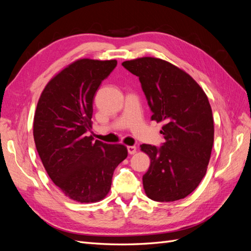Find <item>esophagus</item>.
Wrapping results in <instances>:
<instances>
[{
	"label": "esophagus",
	"mask_w": 251,
	"mask_h": 251,
	"mask_svg": "<svg viewBox=\"0 0 251 251\" xmlns=\"http://www.w3.org/2000/svg\"><path fill=\"white\" fill-rule=\"evenodd\" d=\"M126 149H127V153L130 154V155H133V154H135L136 153V147H134V146H128V147H126Z\"/></svg>",
	"instance_id": "1"
}]
</instances>
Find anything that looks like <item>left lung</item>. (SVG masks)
I'll return each instance as SVG.
<instances>
[{"mask_svg": "<svg viewBox=\"0 0 251 251\" xmlns=\"http://www.w3.org/2000/svg\"><path fill=\"white\" fill-rule=\"evenodd\" d=\"M123 66L139 77L151 120L165 124L160 148L140 146L151 159L144 191L154 201L183 199L200 184L210 159L215 128L208 98L191 75L163 59L140 57Z\"/></svg>", "mask_w": 251, "mask_h": 251, "instance_id": "obj_1", "label": "left lung"}]
</instances>
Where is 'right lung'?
Instances as JSON below:
<instances>
[{
    "mask_svg": "<svg viewBox=\"0 0 251 251\" xmlns=\"http://www.w3.org/2000/svg\"><path fill=\"white\" fill-rule=\"evenodd\" d=\"M116 66L115 59H78L47 83L36 105L33 137L44 168L60 191L80 203L102 200L127 156L123 144L87 135L96 91Z\"/></svg>",
    "mask_w": 251,
    "mask_h": 251,
    "instance_id": "1",
    "label": "right lung"
}]
</instances>
